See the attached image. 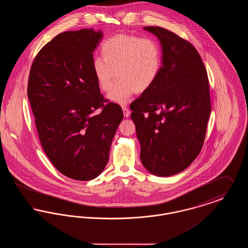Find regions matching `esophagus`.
<instances>
[{
    "label": "esophagus",
    "instance_id": "esophagus-1",
    "mask_svg": "<svg viewBox=\"0 0 248 248\" xmlns=\"http://www.w3.org/2000/svg\"><path fill=\"white\" fill-rule=\"evenodd\" d=\"M123 111H124V116L125 118H128L130 116V113H131L129 109L126 107H123Z\"/></svg>",
    "mask_w": 248,
    "mask_h": 248
}]
</instances>
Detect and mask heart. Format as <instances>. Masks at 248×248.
<instances>
[{
    "label": "heart",
    "instance_id": "b5f03b06",
    "mask_svg": "<svg viewBox=\"0 0 248 248\" xmlns=\"http://www.w3.org/2000/svg\"><path fill=\"white\" fill-rule=\"evenodd\" d=\"M104 57L93 59V71L99 87L109 91L117 74L120 79L108 94L119 105L128 103L134 92L143 93L155 83L162 67V51L150 38L117 34L102 46Z\"/></svg>",
    "mask_w": 248,
    "mask_h": 248
}]
</instances>
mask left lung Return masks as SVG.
Listing matches in <instances>:
<instances>
[{
	"label": "left lung",
	"instance_id": "1",
	"mask_svg": "<svg viewBox=\"0 0 248 248\" xmlns=\"http://www.w3.org/2000/svg\"><path fill=\"white\" fill-rule=\"evenodd\" d=\"M162 67L154 85L132 107L142 165L157 177L185 170L200 154L211 112L205 67L195 47L161 27Z\"/></svg>",
	"mask_w": 248,
	"mask_h": 248
}]
</instances>
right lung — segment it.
Segmentation results:
<instances>
[{"mask_svg": "<svg viewBox=\"0 0 248 248\" xmlns=\"http://www.w3.org/2000/svg\"><path fill=\"white\" fill-rule=\"evenodd\" d=\"M102 37L93 29L60 33L38 53L29 76L28 97L43 149L60 173L81 181L102 173L124 118L119 105L103 104L93 71ZM100 106L102 112L93 115Z\"/></svg>", "mask_w": 248, "mask_h": 248, "instance_id": "1", "label": "right lung"}]
</instances>
